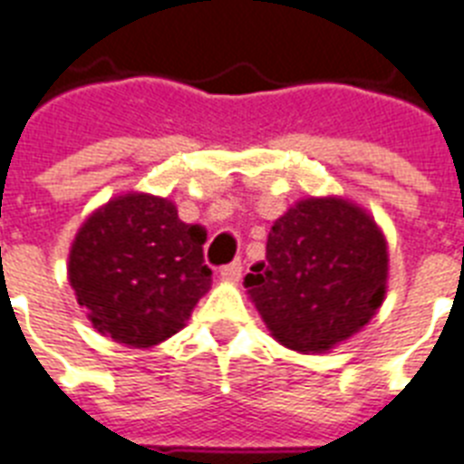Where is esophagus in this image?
Returning <instances> with one entry per match:
<instances>
[{"label":"esophagus","instance_id":"34e87169","mask_svg":"<svg viewBox=\"0 0 464 464\" xmlns=\"http://www.w3.org/2000/svg\"><path fill=\"white\" fill-rule=\"evenodd\" d=\"M220 277L227 279V282H237L241 277V260H235V263L220 267Z\"/></svg>","mask_w":464,"mask_h":464}]
</instances>
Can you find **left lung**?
<instances>
[{
  "label": "left lung",
  "instance_id": "8db88e82",
  "mask_svg": "<svg viewBox=\"0 0 464 464\" xmlns=\"http://www.w3.org/2000/svg\"><path fill=\"white\" fill-rule=\"evenodd\" d=\"M386 266L372 218L343 198H305L273 225L244 285L277 342L323 353L377 313Z\"/></svg>",
  "mask_w": 464,
  "mask_h": 464
}]
</instances>
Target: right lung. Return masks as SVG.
<instances>
[{
	"label": "right lung",
	"mask_w": 464,
	"mask_h": 464,
	"mask_svg": "<svg viewBox=\"0 0 464 464\" xmlns=\"http://www.w3.org/2000/svg\"><path fill=\"white\" fill-rule=\"evenodd\" d=\"M204 239V229L182 223L166 198H113L80 227L71 248L68 277L78 304L116 342H163L208 292Z\"/></svg>",
	"instance_id": "right-lung-1"
}]
</instances>
